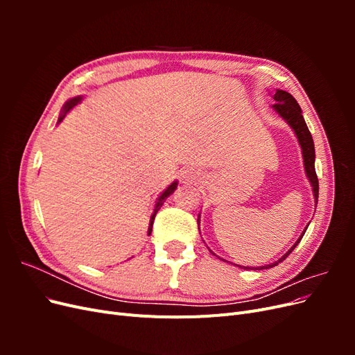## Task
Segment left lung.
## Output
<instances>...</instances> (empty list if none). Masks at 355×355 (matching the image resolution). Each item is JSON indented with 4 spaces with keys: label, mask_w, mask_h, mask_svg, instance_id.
Instances as JSON below:
<instances>
[{
    "label": "left lung",
    "mask_w": 355,
    "mask_h": 355,
    "mask_svg": "<svg viewBox=\"0 0 355 355\" xmlns=\"http://www.w3.org/2000/svg\"><path fill=\"white\" fill-rule=\"evenodd\" d=\"M274 101L275 103L272 105L274 111L280 115L283 120H286V123L293 128V132L297 137L299 141V145L300 148H302V157H304V166H305V171H306V176L311 182V187H313V192H314V198H315V204L318 201V179H317V173H315V149H314V141H313V136H311L308 127H306V123L304 120L302 116V110H300L299 103L296 102V99L293 98L292 94L284 92V90H277L274 93ZM308 227H305L302 235L297 239V241L293 244L292 249H290L284 256H282L280 259L275 261L274 263L271 265H266V266H259L257 270H268V268H272L275 265H278L280 262H283L286 257L293 252L295 247L297 245V243L302 240L304 234L306 231ZM240 268H244V270H247L249 266H240ZM256 270V268H254Z\"/></svg>",
    "instance_id": "1"
}]
</instances>
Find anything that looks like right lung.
<instances>
[{"instance_id": "1", "label": "right lung", "mask_w": 355, "mask_h": 355, "mask_svg": "<svg viewBox=\"0 0 355 355\" xmlns=\"http://www.w3.org/2000/svg\"><path fill=\"white\" fill-rule=\"evenodd\" d=\"M80 102H81V98H80V96H77V98H73V99L68 101V102L65 103V106H63L62 114H60V116H59V123L63 120V118H65V115H67V114L73 108V106L77 105V103H80ZM176 187H178V182H173V184H171L170 187H167V189L163 192V194H161V196L158 197V200H157V202H155V209H154L153 216H151V219H149L148 235H151V232H153V225H154V219H155V214H157V211L161 209V206H163V202L166 201V198H167L170 194H173L175 189H176Z\"/></svg>"}]
</instances>
